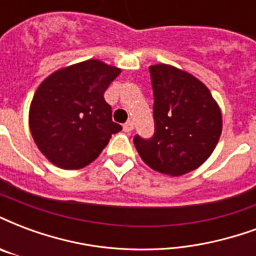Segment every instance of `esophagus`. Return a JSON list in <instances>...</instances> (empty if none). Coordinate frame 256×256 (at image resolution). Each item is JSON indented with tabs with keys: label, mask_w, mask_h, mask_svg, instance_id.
Returning a JSON list of instances; mask_svg holds the SVG:
<instances>
[{
	"label": "esophagus",
	"mask_w": 256,
	"mask_h": 256,
	"mask_svg": "<svg viewBox=\"0 0 256 256\" xmlns=\"http://www.w3.org/2000/svg\"><path fill=\"white\" fill-rule=\"evenodd\" d=\"M133 122H130V120H128V122H126L124 123V124H123V132H126V133H130V132H132V130H133Z\"/></svg>",
	"instance_id": "obj_1"
}]
</instances>
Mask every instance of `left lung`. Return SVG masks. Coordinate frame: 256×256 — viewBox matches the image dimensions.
Here are the masks:
<instances>
[{
  "instance_id": "8db88e82",
  "label": "left lung",
  "mask_w": 256,
  "mask_h": 256,
  "mask_svg": "<svg viewBox=\"0 0 256 256\" xmlns=\"http://www.w3.org/2000/svg\"><path fill=\"white\" fill-rule=\"evenodd\" d=\"M152 78L154 136L134 137L144 162L164 175L180 176L210 157L222 132L218 103L204 82L172 65L149 66Z\"/></svg>"
}]
</instances>
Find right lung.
<instances>
[{
    "mask_svg": "<svg viewBox=\"0 0 256 256\" xmlns=\"http://www.w3.org/2000/svg\"><path fill=\"white\" fill-rule=\"evenodd\" d=\"M120 72L99 60H86L42 81L30 106L28 124L38 149L51 164L62 170L84 168L122 130L104 100Z\"/></svg>",
    "mask_w": 256,
    "mask_h": 256,
    "instance_id": "obj_1",
    "label": "right lung"
}]
</instances>
